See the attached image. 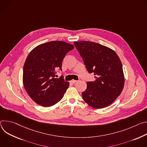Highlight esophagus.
Segmentation results:
<instances>
[{
    "instance_id": "obj_1",
    "label": "esophagus",
    "mask_w": 147,
    "mask_h": 147,
    "mask_svg": "<svg viewBox=\"0 0 147 147\" xmlns=\"http://www.w3.org/2000/svg\"><path fill=\"white\" fill-rule=\"evenodd\" d=\"M76 82H77V80H72L70 81L71 84H75Z\"/></svg>"
}]
</instances>
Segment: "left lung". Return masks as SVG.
<instances>
[{"mask_svg":"<svg viewBox=\"0 0 147 147\" xmlns=\"http://www.w3.org/2000/svg\"><path fill=\"white\" fill-rule=\"evenodd\" d=\"M74 45L82 58L89 73L95 80L87 82L82 93L84 101L96 109L111 104L121 93L124 77L121 62L111 49L92 41H75Z\"/></svg>","mask_w":147,"mask_h":147,"instance_id":"obj_1","label":"left lung"}]
</instances>
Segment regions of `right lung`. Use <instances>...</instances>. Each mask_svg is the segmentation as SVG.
Instances as JSON below:
<instances>
[{
    "label": "right lung",
    "instance_id": "1",
    "mask_svg": "<svg viewBox=\"0 0 147 147\" xmlns=\"http://www.w3.org/2000/svg\"><path fill=\"white\" fill-rule=\"evenodd\" d=\"M74 45L61 41L41 44L28 54L23 67V85L36 103L50 107L59 102L69 83L61 76L56 78L57 71H62V62Z\"/></svg>",
    "mask_w": 147,
    "mask_h": 147
}]
</instances>
